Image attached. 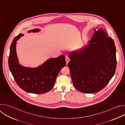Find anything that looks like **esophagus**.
I'll use <instances>...</instances> for the list:
<instances>
[{
    "label": "esophagus",
    "instance_id": "obj_1",
    "mask_svg": "<svg viewBox=\"0 0 125 125\" xmlns=\"http://www.w3.org/2000/svg\"><path fill=\"white\" fill-rule=\"evenodd\" d=\"M65 59H66V64H67L68 63V62L70 61V59H69V57H68L67 55H66V57H65Z\"/></svg>",
    "mask_w": 125,
    "mask_h": 125
}]
</instances>
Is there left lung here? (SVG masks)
I'll use <instances>...</instances> for the list:
<instances>
[{
    "mask_svg": "<svg viewBox=\"0 0 125 125\" xmlns=\"http://www.w3.org/2000/svg\"><path fill=\"white\" fill-rule=\"evenodd\" d=\"M94 31L88 45L69 55L71 61L68 65L73 84L83 93L101 91L113 77L116 69L113 40L103 29Z\"/></svg>",
    "mask_w": 125,
    "mask_h": 125,
    "instance_id": "1",
    "label": "left lung"
}]
</instances>
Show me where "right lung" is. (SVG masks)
<instances>
[{"mask_svg":"<svg viewBox=\"0 0 125 125\" xmlns=\"http://www.w3.org/2000/svg\"><path fill=\"white\" fill-rule=\"evenodd\" d=\"M35 29L28 32H38ZM20 33L13 40L10 47L8 64L14 79L18 86L24 91L35 94L46 93L54 85L57 75L61 69L66 65L65 57L60 56L50 58L36 68H28L21 65L17 56L16 42L22 36Z\"/></svg>","mask_w":125,"mask_h":125,"instance_id":"obj_1","label":"right lung"}]
</instances>
